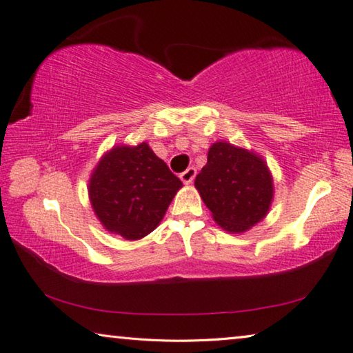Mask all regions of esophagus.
Returning a JSON list of instances; mask_svg holds the SVG:
<instances>
[{
	"label": "esophagus",
	"mask_w": 353,
	"mask_h": 353,
	"mask_svg": "<svg viewBox=\"0 0 353 353\" xmlns=\"http://www.w3.org/2000/svg\"><path fill=\"white\" fill-rule=\"evenodd\" d=\"M194 177H196V168H188L187 171H183L181 174V181L185 185H190L191 182L194 181Z\"/></svg>",
	"instance_id": "obj_1"
}]
</instances>
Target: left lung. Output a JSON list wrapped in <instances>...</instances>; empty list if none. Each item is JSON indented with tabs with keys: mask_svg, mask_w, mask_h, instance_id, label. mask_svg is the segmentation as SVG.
<instances>
[{
	"mask_svg": "<svg viewBox=\"0 0 353 353\" xmlns=\"http://www.w3.org/2000/svg\"><path fill=\"white\" fill-rule=\"evenodd\" d=\"M194 187L214 223L230 234L259 224L274 201L272 174L261 155L223 140L208 149Z\"/></svg>",
	"mask_w": 353,
	"mask_h": 353,
	"instance_id": "obj_1",
	"label": "left lung"
}]
</instances>
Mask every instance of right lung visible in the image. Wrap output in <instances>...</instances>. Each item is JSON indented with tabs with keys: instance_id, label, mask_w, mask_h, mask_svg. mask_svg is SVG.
<instances>
[{
	"instance_id": "add662e5",
	"label": "right lung",
	"mask_w": 353,
	"mask_h": 353,
	"mask_svg": "<svg viewBox=\"0 0 353 353\" xmlns=\"http://www.w3.org/2000/svg\"><path fill=\"white\" fill-rule=\"evenodd\" d=\"M182 182L146 141L107 151L88 181L94 214L110 234L141 240L160 224Z\"/></svg>"
}]
</instances>
